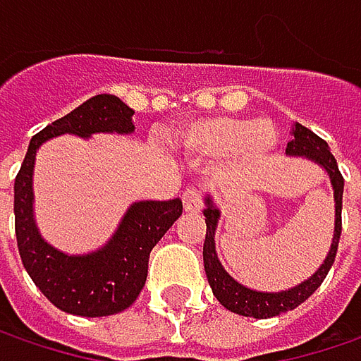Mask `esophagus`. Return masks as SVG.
Returning a JSON list of instances; mask_svg holds the SVG:
<instances>
[{"label": "esophagus", "mask_w": 361, "mask_h": 361, "mask_svg": "<svg viewBox=\"0 0 361 361\" xmlns=\"http://www.w3.org/2000/svg\"><path fill=\"white\" fill-rule=\"evenodd\" d=\"M201 190H197V188H187L185 195H183V207H185V211H187V213H197V211H201Z\"/></svg>", "instance_id": "esophagus-1"}]
</instances>
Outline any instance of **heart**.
Returning a JSON list of instances; mask_svg holds the SVG:
<instances>
[{"label":"heart","instance_id":"1","mask_svg":"<svg viewBox=\"0 0 361 361\" xmlns=\"http://www.w3.org/2000/svg\"><path fill=\"white\" fill-rule=\"evenodd\" d=\"M277 138L269 120L211 116L188 124L178 136V148L185 157L197 160L231 157L237 171H247L269 157Z\"/></svg>","mask_w":361,"mask_h":361}]
</instances>
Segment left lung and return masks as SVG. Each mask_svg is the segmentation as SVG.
<instances>
[{
	"label": "left lung",
	"mask_w": 361,
	"mask_h": 361,
	"mask_svg": "<svg viewBox=\"0 0 361 361\" xmlns=\"http://www.w3.org/2000/svg\"><path fill=\"white\" fill-rule=\"evenodd\" d=\"M291 136H293V140L287 145L285 154L291 159L312 160L313 164H317L327 174L331 190H334V216L336 219H334L331 245H329V251H327L326 259L322 261V265L313 271L307 279H303L301 283L293 285L289 289H281V291H259V289H251L247 285L239 283L229 271L223 267L221 259L216 255L215 233L219 221H221V209L211 192L204 195L207 237H204V247H202V263H204L207 281L213 289V295L219 299V303L223 307H227L233 313L245 315V317L267 319V317H275V315L295 310L324 283L326 275L334 265L336 253H338V243H340L341 235V197H343V178L338 169V162L329 152L326 140H322L315 132L301 126L299 122L291 126Z\"/></svg>",
	"instance_id": "obj_1"
}]
</instances>
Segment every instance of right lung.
I'll return each mask as SVG.
<instances>
[{"label":"right lung","mask_w":361,"mask_h":361,"mask_svg":"<svg viewBox=\"0 0 361 361\" xmlns=\"http://www.w3.org/2000/svg\"><path fill=\"white\" fill-rule=\"evenodd\" d=\"M134 110L112 94H98L30 140L13 185L16 237L23 267L37 289L66 313L104 317L124 312L142 291L150 251L183 215V201H136L112 237L88 253H66L44 239L34 215V166L39 146L62 134H132Z\"/></svg>","instance_id":"right-lung-1"}]
</instances>
